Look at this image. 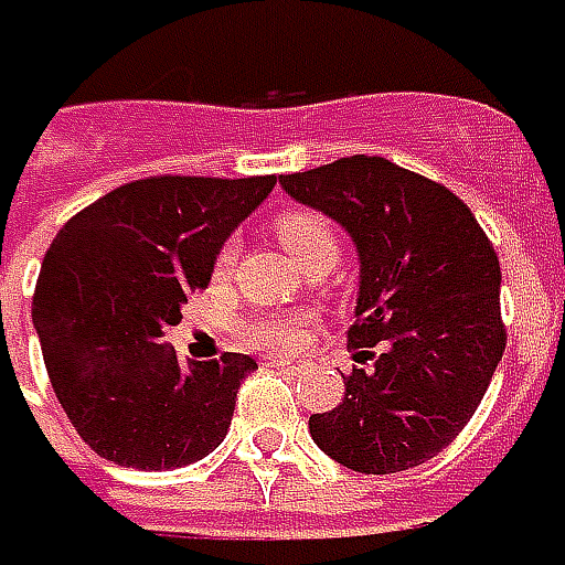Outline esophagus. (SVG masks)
<instances>
[{
  "mask_svg": "<svg viewBox=\"0 0 565 565\" xmlns=\"http://www.w3.org/2000/svg\"><path fill=\"white\" fill-rule=\"evenodd\" d=\"M275 366H278V370H284V373H290V376L302 373V364H299V361H290V358H278V361H275Z\"/></svg>",
  "mask_w": 565,
  "mask_h": 565,
  "instance_id": "obj_1",
  "label": "esophagus"
}]
</instances>
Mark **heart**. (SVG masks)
<instances>
[{"mask_svg": "<svg viewBox=\"0 0 565 565\" xmlns=\"http://www.w3.org/2000/svg\"><path fill=\"white\" fill-rule=\"evenodd\" d=\"M278 232V242L284 244V250L294 256L299 266L315 263V259H333L339 256V238L337 228L330 226L321 214L306 211V207H294V211H284L275 223ZM235 256H238V244L228 242L223 244V250L216 254L214 275L223 278L235 266ZM244 337L247 342H254L256 349L266 351H287L296 349L302 337H306V327L299 318H287V315H275V318H259L244 327Z\"/></svg>", "mask_w": 565, "mask_h": 565, "instance_id": "1", "label": "heart"}]
</instances>
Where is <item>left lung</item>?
Returning a JSON list of instances; mask_svg holds the SVG:
<instances>
[{"mask_svg":"<svg viewBox=\"0 0 565 565\" xmlns=\"http://www.w3.org/2000/svg\"><path fill=\"white\" fill-rule=\"evenodd\" d=\"M278 183L349 232L361 266L349 345L382 349L373 370L345 379L337 409L311 416V440L361 475L428 461L475 416L502 361L499 256L465 201L379 156Z\"/></svg>","mask_w":565,"mask_h":565,"instance_id":"8db88e82","label":"left lung"}]
</instances>
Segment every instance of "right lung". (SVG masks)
<instances>
[{
    "label": "right lung",
    "instance_id": "add662e5",
    "mask_svg": "<svg viewBox=\"0 0 565 565\" xmlns=\"http://www.w3.org/2000/svg\"><path fill=\"white\" fill-rule=\"evenodd\" d=\"M275 177H152L113 189L51 242L33 296L51 388L97 456L183 468L214 452L250 354L177 361L161 337Z\"/></svg>",
    "mask_w": 565,
    "mask_h": 565
}]
</instances>
